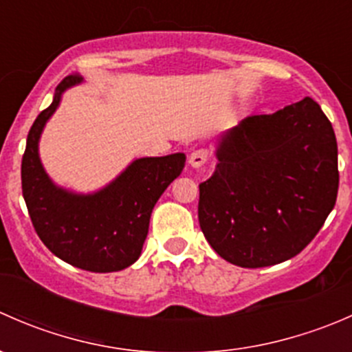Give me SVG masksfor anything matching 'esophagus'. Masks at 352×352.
Listing matches in <instances>:
<instances>
[{
    "label": "esophagus",
    "instance_id": "1",
    "mask_svg": "<svg viewBox=\"0 0 352 352\" xmlns=\"http://www.w3.org/2000/svg\"><path fill=\"white\" fill-rule=\"evenodd\" d=\"M208 158H209V151L204 150V148H199V150H194L192 153H190L189 165L192 166V168H201V166L208 162Z\"/></svg>",
    "mask_w": 352,
    "mask_h": 352
}]
</instances>
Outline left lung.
I'll list each match as a JSON object with an SVG mask.
<instances>
[{"label": "left lung", "mask_w": 352, "mask_h": 352, "mask_svg": "<svg viewBox=\"0 0 352 352\" xmlns=\"http://www.w3.org/2000/svg\"><path fill=\"white\" fill-rule=\"evenodd\" d=\"M216 158L199 184V225L216 254L240 267L298 255L336 206V134L310 97L245 117L223 134Z\"/></svg>", "instance_id": "left-lung-1"}]
</instances>
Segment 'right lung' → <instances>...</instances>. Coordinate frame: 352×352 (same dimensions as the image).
<instances>
[{"mask_svg":"<svg viewBox=\"0 0 352 352\" xmlns=\"http://www.w3.org/2000/svg\"><path fill=\"white\" fill-rule=\"evenodd\" d=\"M81 83L66 76L54 100L32 124L22 158V192L32 225L45 247L67 264L90 272H116L140 258L151 211L182 173L186 155L138 158L116 180L94 194L58 187L38 158V140L61 95Z\"/></svg>","mask_w":352,"mask_h":352,"instance_id":"add662e5","label":"right lung"}]
</instances>
